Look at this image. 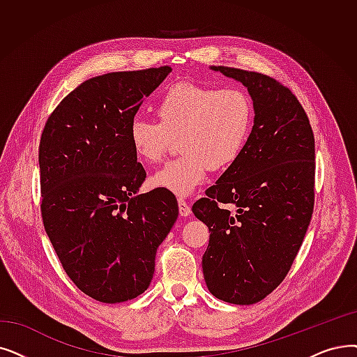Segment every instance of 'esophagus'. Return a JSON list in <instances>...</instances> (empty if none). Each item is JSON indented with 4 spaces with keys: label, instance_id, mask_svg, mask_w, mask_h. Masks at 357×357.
I'll return each mask as SVG.
<instances>
[{
    "label": "esophagus",
    "instance_id": "obj_1",
    "mask_svg": "<svg viewBox=\"0 0 357 357\" xmlns=\"http://www.w3.org/2000/svg\"><path fill=\"white\" fill-rule=\"evenodd\" d=\"M178 206H179V214L182 217H188L191 214V207H190V204L183 198L178 199Z\"/></svg>",
    "mask_w": 357,
    "mask_h": 357
}]
</instances>
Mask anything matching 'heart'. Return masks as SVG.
Masks as SVG:
<instances>
[{"label":"heart","instance_id":"heart-1","mask_svg":"<svg viewBox=\"0 0 357 357\" xmlns=\"http://www.w3.org/2000/svg\"><path fill=\"white\" fill-rule=\"evenodd\" d=\"M156 115L159 122L131 121V149L138 160L154 165L179 138L182 154L153 174L150 185L187 197L206 181L210 167L225 170L239 159L252 131L254 106L239 89L182 82L166 90Z\"/></svg>","mask_w":357,"mask_h":357}]
</instances>
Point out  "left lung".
Listing matches in <instances>:
<instances>
[{
  "instance_id": "left-lung-1",
  "label": "left lung",
  "mask_w": 357,
  "mask_h": 357,
  "mask_svg": "<svg viewBox=\"0 0 357 357\" xmlns=\"http://www.w3.org/2000/svg\"><path fill=\"white\" fill-rule=\"evenodd\" d=\"M211 70L248 89L255 118L239 159L192 206L210 231L203 273L217 299L252 305L284 280L311 223L315 138L301 102L280 82L231 67Z\"/></svg>"
}]
</instances>
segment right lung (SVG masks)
<instances>
[{"instance_id": "add662e5", "label": "right lung", "mask_w": 357, "mask_h": 357, "mask_svg": "<svg viewBox=\"0 0 357 357\" xmlns=\"http://www.w3.org/2000/svg\"><path fill=\"white\" fill-rule=\"evenodd\" d=\"M170 71L93 77L61 100L42 131L46 235L73 283L103 303L147 290L158 248L178 219L172 192L137 194L146 170L128 138L138 107Z\"/></svg>"}]
</instances>
